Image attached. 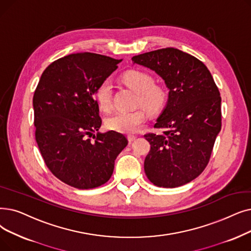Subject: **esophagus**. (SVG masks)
Wrapping results in <instances>:
<instances>
[{"mask_svg": "<svg viewBox=\"0 0 251 251\" xmlns=\"http://www.w3.org/2000/svg\"><path fill=\"white\" fill-rule=\"evenodd\" d=\"M135 139H136V136H135V135H131V134L128 135V140L130 141V143H132V141H134Z\"/></svg>", "mask_w": 251, "mask_h": 251, "instance_id": "34e87169", "label": "esophagus"}]
</instances>
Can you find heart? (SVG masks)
<instances>
[{
  "instance_id": "heart-1",
  "label": "heart",
  "mask_w": 251,
  "mask_h": 251,
  "mask_svg": "<svg viewBox=\"0 0 251 251\" xmlns=\"http://www.w3.org/2000/svg\"><path fill=\"white\" fill-rule=\"evenodd\" d=\"M124 83L137 93L136 102L144 106L149 113L161 111L166 102V92L160 86L154 85L151 75L141 71H129L123 75ZM95 99L101 110L110 111L112 107V84L102 81L95 89ZM146 114L141 108L132 111H119L105 121L108 129L122 133L136 132L144 124Z\"/></svg>"
}]
</instances>
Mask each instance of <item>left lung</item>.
I'll use <instances>...</instances> for the list:
<instances>
[{
    "label": "left lung",
    "instance_id": "1",
    "mask_svg": "<svg viewBox=\"0 0 251 251\" xmlns=\"http://www.w3.org/2000/svg\"><path fill=\"white\" fill-rule=\"evenodd\" d=\"M132 61L154 71L169 89L154 126L163 132L145 135L151 145L145 172L157 187H180L199 176L209 162L222 128L219 88L202 61L176 48L139 54Z\"/></svg>",
    "mask_w": 251,
    "mask_h": 251
}]
</instances>
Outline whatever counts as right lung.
I'll list each match as a JSON object with an SVG mask.
<instances>
[{
    "instance_id": "add662e5",
    "label": "right lung",
    "mask_w": 251,
    "mask_h": 251,
    "mask_svg": "<svg viewBox=\"0 0 251 251\" xmlns=\"http://www.w3.org/2000/svg\"><path fill=\"white\" fill-rule=\"evenodd\" d=\"M121 61L75 53L53 61L41 75L32 99L36 140L49 170L71 187L88 190L105 183L128 145L114 130L90 139L101 126L95 89Z\"/></svg>"
}]
</instances>
